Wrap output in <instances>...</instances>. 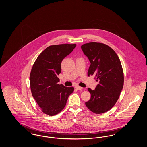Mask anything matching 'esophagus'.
Returning <instances> with one entry per match:
<instances>
[{"label":"esophagus","mask_w":147,"mask_h":147,"mask_svg":"<svg viewBox=\"0 0 147 147\" xmlns=\"http://www.w3.org/2000/svg\"><path fill=\"white\" fill-rule=\"evenodd\" d=\"M75 88H76V89L78 90L83 89V88H82V87H80V86H78V85L76 86H75Z\"/></svg>","instance_id":"1"}]
</instances>
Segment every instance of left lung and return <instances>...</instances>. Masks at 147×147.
Instances as JSON below:
<instances>
[{
  "mask_svg": "<svg viewBox=\"0 0 147 147\" xmlns=\"http://www.w3.org/2000/svg\"><path fill=\"white\" fill-rule=\"evenodd\" d=\"M90 62L88 76H95L99 83L95 90L88 88L91 98L85 102L92 112H107L115 105L123 86L124 76L121 63L116 52L109 46L97 42L81 46Z\"/></svg>",
  "mask_w": 147,
  "mask_h": 147,
  "instance_id": "1",
  "label": "left lung"
}]
</instances>
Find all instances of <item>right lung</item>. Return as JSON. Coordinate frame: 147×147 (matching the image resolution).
Listing matches in <instances>:
<instances>
[{"instance_id":"add662e5","label":"right lung","mask_w":147,"mask_h":147,"mask_svg":"<svg viewBox=\"0 0 147 147\" xmlns=\"http://www.w3.org/2000/svg\"><path fill=\"white\" fill-rule=\"evenodd\" d=\"M76 47V44L50 46L38 56L30 76L31 93L42 112L53 116L65 106L74 88L58 84L61 62Z\"/></svg>"}]
</instances>
